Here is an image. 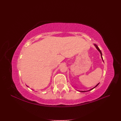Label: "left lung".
Wrapping results in <instances>:
<instances>
[{"label": "left lung", "mask_w": 121, "mask_h": 121, "mask_svg": "<svg viewBox=\"0 0 121 121\" xmlns=\"http://www.w3.org/2000/svg\"><path fill=\"white\" fill-rule=\"evenodd\" d=\"M94 46H95V47L96 48V49L98 50V52H100V55H101V58H102V60H103V58H102V53H101V50L99 49V48H98V47L97 46V45H96V44H94ZM103 61H104V60H103ZM99 84V83H98L97 85L95 86L94 87H93V88H91V89H90V90H87V91H79L80 92H87V91H91V90H92V89H93L94 88H95L96 87H97L98 85V84Z\"/></svg>", "instance_id": "8db88e82"}]
</instances>
